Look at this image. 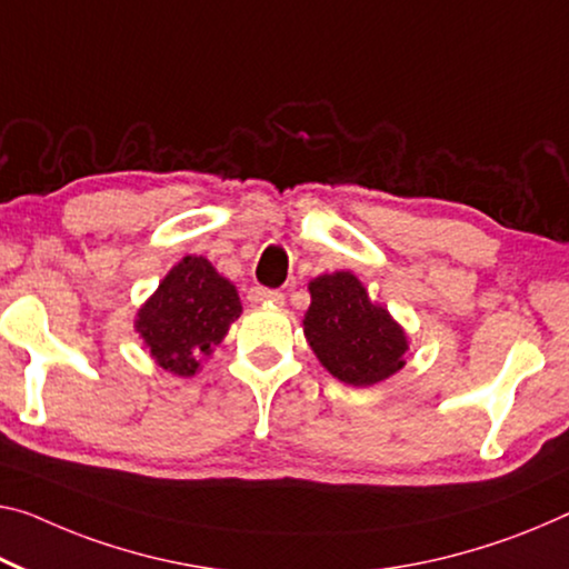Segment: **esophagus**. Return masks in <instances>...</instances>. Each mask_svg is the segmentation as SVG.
Here are the masks:
<instances>
[{
  "instance_id": "esophagus-1",
  "label": "esophagus",
  "mask_w": 569,
  "mask_h": 569,
  "mask_svg": "<svg viewBox=\"0 0 569 569\" xmlns=\"http://www.w3.org/2000/svg\"><path fill=\"white\" fill-rule=\"evenodd\" d=\"M247 300L254 305H282L284 302V295L279 290H269V287H251Z\"/></svg>"
}]
</instances>
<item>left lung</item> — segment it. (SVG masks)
<instances>
[{
    "instance_id": "left-lung-1",
    "label": "left lung",
    "mask_w": 569,
    "mask_h": 569,
    "mask_svg": "<svg viewBox=\"0 0 569 569\" xmlns=\"http://www.w3.org/2000/svg\"><path fill=\"white\" fill-rule=\"evenodd\" d=\"M305 336L320 363L351 387H371L405 366L407 336L373 305L353 274H322L310 282Z\"/></svg>"
}]
</instances>
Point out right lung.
I'll list each match as a JSON object with an SVG mask.
<instances>
[{
	"label": "right lung",
	"mask_w": 569,
	"mask_h": 569,
	"mask_svg": "<svg viewBox=\"0 0 569 569\" xmlns=\"http://www.w3.org/2000/svg\"><path fill=\"white\" fill-rule=\"evenodd\" d=\"M241 315L236 287L203 257H186L137 315V333L164 371L193 376Z\"/></svg>",
	"instance_id": "add662e5"
}]
</instances>
